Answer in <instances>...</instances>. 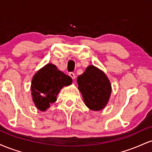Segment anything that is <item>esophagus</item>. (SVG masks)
Here are the masks:
<instances>
[{
	"label": "esophagus",
	"instance_id": "34e87169",
	"mask_svg": "<svg viewBox=\"0 0 152 152\" xmlns=\"http://www.w3.org/2000/svg\"><path fill=\"white\" fill-rule=\"evenodd\" d=\"M69 76H70L71 77L73 78V79H74L75 77H76V76H75L74 73H73V72H70V73H69Z\"/></svg>",
	"mask_w": 152,
	"mask_h": 152
}]
</instances>
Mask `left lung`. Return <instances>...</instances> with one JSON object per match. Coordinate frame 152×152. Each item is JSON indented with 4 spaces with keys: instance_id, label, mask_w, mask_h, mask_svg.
Instances as JSON below:
<instances>
[{
    "instance_id": "1",
    "label": "left lung",
    "mask_w": 152,
    "mask_h": 152,
    "mask_svg": "<svg viewBox=\"0 0 152 152\" xmlns=\"http://www.w3.org/2000/svg\"><path fill=\"white\" fill-rule=\"evenodd\" d=\"M77 83L85 104L90 109L99 111L105 107L111 88L103 71L92 65L88 66L85 72L78 77Z\"/></svg>"
}]
</instances>
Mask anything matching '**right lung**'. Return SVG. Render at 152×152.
Segmentation results:
<instances>
[{"label":"right lung","instance_id":"obj_1","mask_svg":"<svg viewBox=\"0 0 152 152\" xmlns=\"http://www.w3.org/2000/svg\"><path fill=\"white\" fill-rule=\"evenodd\" d=\"M72 79L52 64H48L35 74L31 83V94L35 105L45 111L56 101L57 94L64 86L70 85Z\"/></svg>","mask_w":152,"mask_h":152}]
</instances>
